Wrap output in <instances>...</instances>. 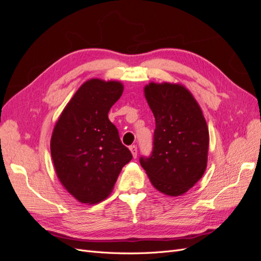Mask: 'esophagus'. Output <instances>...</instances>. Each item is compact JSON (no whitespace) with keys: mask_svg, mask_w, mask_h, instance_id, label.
I'll return each mask as SVG.
<instances>
[{"mask_svg":"<svg viewBox=\"0 0 261 261\" xmlns=\"http://www.w3.org/2000/svg\"><path fill=\"white\" fill-rule=\"evenodd\" d=\"M129 149H130V151H132L133 156H134V158H136V156H137V153H138L137 147H136V146H130V147H129Z\"/></svg>","mask_w":261,"mask_h":261,"instance_id":"obj_1","label":"esophagus"}]
</instances>
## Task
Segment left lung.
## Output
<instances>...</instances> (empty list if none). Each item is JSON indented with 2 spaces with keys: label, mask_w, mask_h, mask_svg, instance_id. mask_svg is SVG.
<instances>
[{
  "label": "left lung",
  "mask_w": 261,
  "mask_h": 261,
  "mask_svg": "<svg viewBox=\"0 0 261 261\" xmlns=\"http://www.w3.org/2000/svg\"><path fill=\"white\" fill-rule=\"evenodd\" d=\"M145 96L155 120L152 151L139 162L152 185L169 196L186 193L207 168L209 132L201 109L185 87L150 83Z\"/></svg>",
  "instance_id": "8db88e82"
}]
</instances>
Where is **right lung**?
I'll return each mask as SVG.
<instances>
[{
  "instance_id": "right-lung-1",
  "label": "right lung",
  "mask_w": 261,
  "mask_h": 261,
  "mask_svg": "<svg viewBox=\"0 0 261 261\" xmlns=\"http://www.w3.org/2000/svg\"><path fill=\"white\" fill-rule=\"evenodd\" d=\"M122 93L123 85L118 82H86L54 127L51 155L55 172L63 186L81 202L103 200L133 158L108 117Z\"/></svg>"
}]
</instances>
